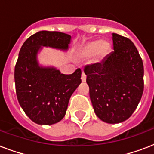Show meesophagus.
Segmentation results:
<instances>
[{
	"mask_svg": "<svg viewBox=\"0 0 154 154\" xmlns=\"http://www.w3.org/2000/svg\"><path fill=\"white\" fill-rule=\"evenodd\" d=\"M82 82H85V81H86V75L83 72H82Z\"/></svg>",
	"mask_w": 154,
	"mask_h": 154,
	"instance_id": "1",
	"label": "esophagus"
}]
</instances>
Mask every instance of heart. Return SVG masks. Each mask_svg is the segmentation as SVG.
Masks as SVG:
<instances>
[{
    "label": "heart",
    "mask_w": 154,
    "mask_h": 154,
    "mask_svg": "<svg viewBox=\"0 0 154 154\" xmlns=\"http://www.w3.org/2000/svg\"><path fill=\"white\" fill-rule=\"evenodd\" d=\"M110 49V45L105 41H96L89 43L83 50L82 55L84 57H91L97 52V57L103 58L107 55Z\"/></svg>",
    "instance_id": "1"
}]
</instances>
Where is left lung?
<instances>
[{"mask_svg":"<svg viewBox=\"0 0 154 154\" xmlns=\"http://www.w3.org/2000/svg\"><path fill=\"white\" fill-rule=\"evenodd\" d=\"M113 51L84 72L94 112L103 122L116 124L129 118L141 101L144 67L136 46L127 37L112 33Z\"/></svg>","mask_w":154,"mask_h":154,"instance_id":"1","label":"left lung"}]
</instances>
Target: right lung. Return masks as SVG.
<instances>
[{"label":"right lung","mask_w":154,"mask_h":154,"mask_svg":"<svg viewBox=\"0 0 154 154\" xmlns=\"http://www.w3.org/2000/svg\"><path fill=\"white\" fill-rule=\"evenodd\" d=\"M71 36L56 31H40L20 48L15 65L16 94L25 114L39 125H53L65 117L71 95L82 83V70L60 73L54 68L40 67L37 54L41 46L66 50Z\"/></svg>","instance_id":"obj_1"}]
</instances>
